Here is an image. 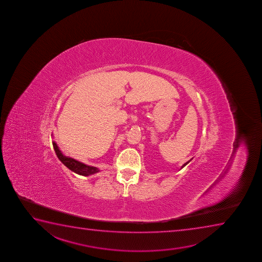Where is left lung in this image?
<instances>
[{
  "label": "left lung",
  "mask_w": 262,
  "mask_h": 262,
  "mask_svg": "<svg viewBox=\"0 0 262 262\" xmlns=\"http://www.w3.org/2000/svg\"><path fill=\"white\" fill-rule=\"evenodd\" d=\"M190 160H189V161H190ZM189 161H188V162H186V163H185L184 165H183V166H182V167H184V166H186V165H187V164H188V162H189Z\"/></svg>",
  "instance_id": "obj_1"
}]
</instances>
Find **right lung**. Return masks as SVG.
I'll return each mask as SVG.
<instances>
[{
  "label": "right lung",
  "instance_id": "right-lung-1",
  "mask_svg": "<svg viewBox=\"0 0 262 262\" xmlns=\"http://www.w3.org/2000/svg\"><path fill=\"white\" fill-rule=\"evenodd\" d=\"M53 148L55 151L57 157L59 158V160L61 161L62 163L64 164L68 168L78 173L80 176H89L91 174H95L96 172H100V170L96 167V166H90L85 164L81 163L78 160H74L73 158L68 157L65 156L64 154H62V151L59 150L58 145L56 144L55 142H53Z\"/></svg>",
  "mask_w": 262,
  "mask_h": 262
}]
</instances>
